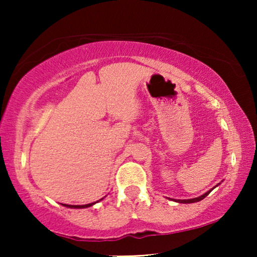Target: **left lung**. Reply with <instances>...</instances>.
<instances>
[{"label":"left lung","mask_w":257,"mask_h":257,"mask_svg":"<svg viewBox=\"0 0 257 257\" xmlns=\"http://www.w3.org/2000/svg\"><path fill=\"white\" fill-rule=\"evenodd\" d=\"M220 184H217L216 186H214V187L212 188V189H209V191L208 192H206L205 193V194H202V195H200V196H198V198H194V199H186V200H174V201L175 202H179V203H193V202H199V201H201V200L202 199H205L206 198V196L207 195H208L209 194V193L210 192H212L213 191V189L214 188H215V187H217V186H219Z\"/></svg>","instance_id":"1"}]
</instances>
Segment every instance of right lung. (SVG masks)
<instances>
[{"label": "right lung", "mask_w": 257, "mask_h": 257, "mask_svg": "<svg viewBox=\"0 0 257 257\" xmlns=\"http://www.w3.org/2000/svg\"><path fill=\"white\" fill-rule=\"evenodd\" d=\"M103 199H104V198H101L100 200H98V201L87 203V205H66V203H62V205L64 206V207H68V208H76V209H78V208H87V207H91V206H93L94 203L101 201V200H103Z\"/></svg>", "instance_id": "right-lung-1"}]
</instances>
